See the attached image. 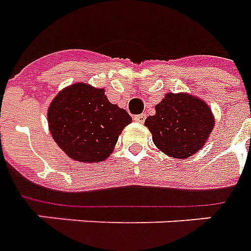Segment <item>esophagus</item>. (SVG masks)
<instances>
[{
	"instance_id": "obj_1",
	"label": "esophagus",
	"mask_w": 251,
	"mask_h": 251,
	"mask_svg": "<svg viewBox=\"0 0 251 251\" xmlns=\"http://www.w3.org/2000/svg\"><path fill=\"white\" fill-rule=\"evenodd\" d=\"M134 120L138 123H145L146 120V115L145 113H140V115H135Z\"/></svg>"
}]
</instances>
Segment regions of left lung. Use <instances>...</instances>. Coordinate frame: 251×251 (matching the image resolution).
Here are the masks:
<instances>
[{"instance_id":"obj_1","label":"left lung","mask_w":251,"mask_h":251,"mask_svg":"<svg viewBox=\"0 0 251 251\" xmlns=\"http://www.w3.org/2000/svg\"><path fill=\"white\" fill-rule=\"evenodd\" d=\"M214 116L204 101L189 94L169 93L146 119L152 142L170 157L184 159L202 149L214 128Z\"/></svg>"}]
</instances>
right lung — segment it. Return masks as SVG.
<instances>
[{
  "mask_svg": "<svg viewBox=\"0 0 251 251\" xmlns=\"http://www.w3.org/2000/svg\"><path fill=\"white\" fill-rule=\"evenodd\" d=\"M47 116L56 145L73 159L89 163L109 157L123 128L132 122L128 112L109 102L104 89L88 83L58 93Z\"/></svg>",
  "mask_w": 251,
  "mask_h": 251,
  "instance_id": "add662e5",
  "label": "right lung"
}]
</instances>
